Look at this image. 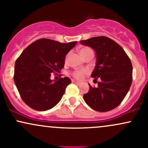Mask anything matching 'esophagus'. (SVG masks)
<instances>
[{
	"label": "esophagus",
	"mask_w": 148,
	"mask_h": 148,
	"mask_svg": "<svg viewBox=\"0 0 148 148\" xmlns=\"http://www.w3.org/2000/svg\"><path fill=\"white\" fill-rule=\"evenodd\" d=\"M72 83H74V84H77V85H79V84H80V83L78 82H76V81H74V80H72Z\"/></svg>",
	"instance_id": "34e87169"
}]
</instances>
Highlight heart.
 <instances>
[{
    "mask_svg": "<svg viewBox=\"0 0 148 148\" xmlns=\"http://www.w3.org/2000/svg\"><path fill=\"white\" fill-rule=\"evenodd\" d=\"M90 53H92V50L88 47H84V48H81L79 50V53H80L81 56L84 57L86 55ZM88 74V71L86 69H81V70H76L74 71L71 73V76L74 78V79H77V80H82L84 77Z\"/></svg>",
    "mask_w": 148,
    "mask_h": 148,
    "instance_id": "1",
    "label": "heart"
}]
</instances>
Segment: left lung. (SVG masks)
<instances>
[{"label":"left lung","mask_w":148,"mask_h":148,"mask_svg":"<svg viewBox=\"0 0 148 148\" xmlns=\"http://www.w3.org/2000/svg\"><path fill=\"white\" fill-rule=\"evenodd\" d=\"M95 51L97 63L91 77L98 86L89 84L90 90L84 99L90 108L98 112H108L121 104L131 87L133 66L129 56L117 43L106 36L81 40Z\"/></svg>","instance_id":"1"}]
</instances>
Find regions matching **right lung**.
<instances>
[{
    "label": "right lung",
    "mask_w": 148,
    "mask_h": 148,
    "mask_svg": "<svg viewBox=\"0 0 148 148\" xmlns=\"http://www.w3.org/2000/svg\"><path fill=\"white\" fill-rule=\"evenodd\" d=\"M77 43L40 38L21 53L14 64V81L20 97L29 107L45 111L59 103L71 80L64 77L53 82L50 77L52 73H60L66 55Z\"/></svg>",
    "instance_id": "right-lung-1"
}]
</instances>
